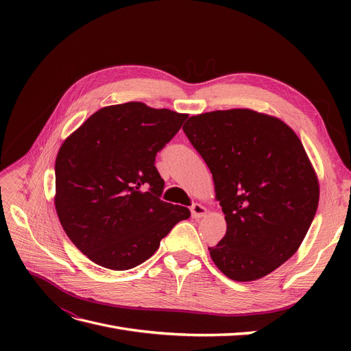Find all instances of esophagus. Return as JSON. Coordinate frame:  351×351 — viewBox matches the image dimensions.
<instances>
[{"label": "esophagus", "instance_id": "esophagus-1", "mask_svg": "<svg viewBox=\"0 0 351 351\" xmlns=\"http://www.w3.org/2000/svg\"><path fill=\"white\" fill-rule=\"evenodd\" d=\"M199 208H202L199 204H192V205H190V209H192V214H197Z\"/></svg>", "mask_w": 351, "mask_h": 351}]
</instances>
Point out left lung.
Here are the masks:
<instances>
[{
  "mask_svg": "<svg viewBox=\"0 0 351 351\" xmlns=\"http://www.w3.org/2000/svg\"><path fill=\"white\" fill-rule=\"evenodd\" d=\"M183 115L142 102L102 108L62 143L56 161V209L83 254L125 271L149 259L186 202L168 199L155 167L159 151L182 129Z\"/></svg>",
  "mask_w": 351,
  "mask_h": 351,
  "instance_id": "1",
  "label": "left lung"
}]
</instances>
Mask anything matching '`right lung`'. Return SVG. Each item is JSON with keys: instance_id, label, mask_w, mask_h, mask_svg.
<instances>
[{"instance_id": "obj_1", "label": "right lung", "mask_w": 351, "mask_h": 351, "mask_svg": "<svg viewBox=\"0 0 351 351\" xmlns=\"http://www.w3.org/2000/svg\"><path fill=\"white\" fill-rule=\"evenodd\" d=\"M187 139L214 178L227 232L210 258L228 278L253 281L289 261L316 214L319 184L299 137L252 110L189 119Z\"/></svg>"}]
</instances>
